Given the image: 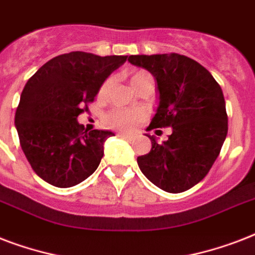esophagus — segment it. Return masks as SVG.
<instances>
[{
    "label": "esophagus",
    "mask_w": 255,
    "mask_h": 255,
    "mask_svg": "<svg viewBox=\"0 0 255 255\" xmlns=\"http://www.w3.org/2000/svg\"><path fill=\"white\" fill-rule=\"evenodd\" d=\"M118 136H119V137H122V139H127V140L135 139V136L133 135H129V133H122V132H119V133H118Z\"/></svg>",
    "instance_id": "1"
}]
</instances>
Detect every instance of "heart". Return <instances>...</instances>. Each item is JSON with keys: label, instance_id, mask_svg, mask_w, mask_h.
Returning <instances> with one entry per match:
<instances>
[{"label": "heart", "instance_id": "heart-1", "mask_svg": "<svg viewBox=\"0 0 255 255\" xmlns=\"http://www.w3.org/2000/svg\"><path fill=\"white\" fill-rule=\"evenodd\" d=\"M148 78H152L151 74H148L144 70H136L131 74L132 87L135 88L136 86H139L141 82L148 79ZM110 85H111V79L108 78L103 82V85L100 86L99 95L106 94ZM144 116H145V114L141 110H137V108H119V110H114V111L108 112L106 118H104V122H106L108 127L115 128V129L131 131L136 124L144 119Z\"/></svg>", "mask_w": 255, "mask_h": 255}]
</instances>
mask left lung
Instances as JSON below:
<instances>
[{
	"label": "left lung",
	"instance_id": "1",
	"mask_svg": "<svg viewBox=\"0 0 255 255\" xmlns=\"http://www.w3.org/2000/svg\"><path fill=\"white\" fill-rule=\"evenodd\" d=\"M128 62L148 70L159 90V106L148 131L172 127L168 140L139 156L145 177L169 193H181L201 181L220 155L228 135L224 94L212 74L180 54L129 55Z\"/></svg>",
	"mask_w": 255,
	"mask_h": 255
}]
</instances>
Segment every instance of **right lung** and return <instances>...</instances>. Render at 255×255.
<instances>
[{"mask_svg": "<svg viewBox=\"0 0 255 255\" xmlns=\"http://www.w3.org/2000/svg\"><path fill=\"white\" fill-rule=\"evenodd\" d=\"M127 61V55L99 57L85 51L50 59L23 87L15 128L35 173L58 188L85 181L103 157L111 131H85L78 116L88 111L100 86Z\"/></svg>", "mask_w": 255, "mask_h": 255, "instance_id": "1", "label": "right lung"}]
</instances>
